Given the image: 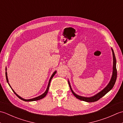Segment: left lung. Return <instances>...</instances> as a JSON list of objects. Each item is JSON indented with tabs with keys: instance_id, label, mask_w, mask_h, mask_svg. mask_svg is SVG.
I'll list each match as a JSON object with an SVG mask.
<instances>
[{
	"instance_id": "1",
	"label": "left lung",
	"mask_w": 123,
	"mask_h": 123,
	"mask_svg": "<svg viewBox=\"0 0 123 123\" xmlns=\"http://www.w3.org/2000/svg\"><path fill=\"white\" fill-rule=\"evenodd\" d=\"M112 53H113V74H112L111 78V79L110 81L108 83V84L107 85L106 87L103 89L100 92H98V93L96 94L95 95H94L92 97H83L79 95H78L77 94L74 93V92L71 88V86L70 85V83L69 81L68 80V83L69 85V87L70 88L72 93L74 94V95L78 98V99H80L81 100L85 101L86 102H89V103H91V102H95L98 100L99 99H100L101 97H103V96H105L106 94L112 88H113L114 86L116 80L117 79V69H116V59L115 55L113 49H111Z\"/></svg>"
}]
</instances>
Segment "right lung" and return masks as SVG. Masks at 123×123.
Segmentation results:
<instances>
[{
    "mask_svg": "<svg viewBox=\"0 0 123 123\" xmlns=\"http://www.w3.org/2000/svg\"><path fill=\"white\" fill-rule=\"evenodd\" d=\"M6 71H7V69H6ZM56 71H55L53 73V74H52L51 77V78H50V79H49V83H48V87H47V88H46V90H45V92H44L43 94H42V95H40V96H38V97H35V98H32V99H25L23 98H22V97H20L19 95H18L15 92L14 90H13L12 89V88L11 86H10V85H9V82H8V77H7V71H6V78L7 82H8V85H9V86H10V87L11 88V89H12V90L13 91V92H14L15 93V95H16V96L18 97V98H19V99H22V100H23L25 101H36V100H40V99L43 98L44 97H45L46 96V95H47V93H48V92L49 89V85H50L51 81L52 79V78H53V77H54V75H55V74H56Z\"/></svg>",
    "mask_w": 123,
    "mask_h": 123,
    "instance_id": "1",
    "label": "right lung"
}]
</instances>
